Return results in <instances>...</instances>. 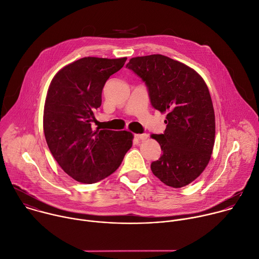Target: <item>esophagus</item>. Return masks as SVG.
<instances>
[{
	"instance_id": "obj_1",
	"label": "esophagus",
	"mask_w": 259,
	"mask_h": 259,
	"mask_svg": "<svg viewBox=\"0 0 259 259\" xmlns=\"http://www.w3.org/2000/svg\"><path fill=\"white\" fill-rule=\"evenodd\" d=\"M135 138L139 140H144L147 138V134H135Z\"/></svg>"
}]
</instances>
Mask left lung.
<instances>
[{"label":"left lung","instance_id":"left-lung-1","mask_svg":"<svg viewBox=\"0 0 259 259\" xmlns=\"http://www.w3.org/2000/svg\"><path fill=\"white\" fill-rule=\"evenodd\" d=\"M148 90L151 106L166 113L163 134H152L162 150L150 168L173 188L193 182L206 167L214 144L215 119L207 85L187 65L162 55L130 59L126 66Z\"/></svg>","mask_w":259,"mask_h":259}]
</instances>
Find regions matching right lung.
Masks as SVG:
<instances>
[{
	"label": "right lung",
	"mask_w": 259,
	"mask_h": 259,
	"mask_svg": "<svg viewBox=\"0 0 259 259\" xmlns=\"http://www.w3.org/2000/svg\"><path fill=\"white\" fill-rule=\"evenodd\" d=\"M126 60L85 57L62 68L50 84L45 137L59 165L80 183L93 184L113 174L132 146L129 131L92 128L107 80Z\"/></svg>",
	"instance_id": "add662e5"
}]
</instances>
